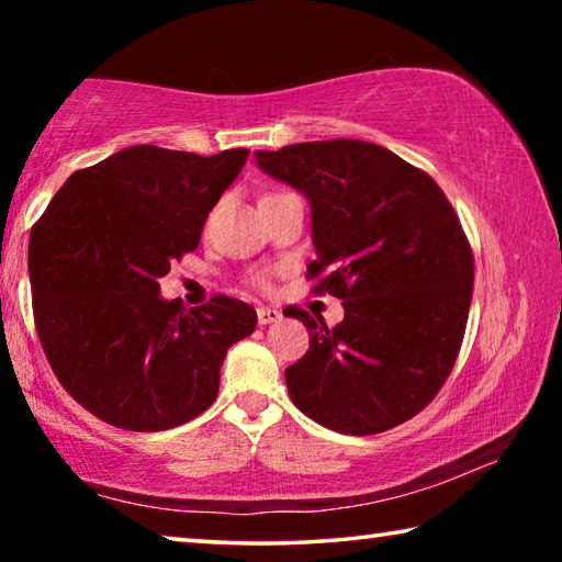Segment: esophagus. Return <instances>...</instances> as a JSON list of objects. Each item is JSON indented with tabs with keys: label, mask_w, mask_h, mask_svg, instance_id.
<instances>
[{
	"label": "esophagus",
	"mask_w": 562,
	"mask_h": 562,
	"mask_svg": "<svg viewBox=\"0 0 562 562\" xmlns=\"http://www.w3.org/2000/svg\"><path fill=\"white\" fill-rule=\"evenodd\" d=\"M282 312L274 307H258V322L260 325H272V322H280Z\"/></svg>",
	"instance_id": "34e87169"
}]
</instances>
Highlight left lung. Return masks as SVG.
Here are the masks:
<instances>
[{
  "label": "left lung",
  "instance_id": "1",
  "mask_svg": "<svg viewBox=\"0 0 562 562\" xmlns=\"http://www.w3.org/2000/svg\"><path fill=\"white\" fill-rule=\"evenodd\" d=\"M262 173L310 201L315 292L341 300L327 327L290 307L310 349L288 367L294 406L331 431L367 436L404 424L439 394L459 357L473 255L431 176L369 140L258 150Z\"/></svg>",
  "mask_w": 562,
  "mask_h": 562
}]
</instances>
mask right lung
<instances>
[{
  "label": "right lung",
  "instance_id": "obj_1",
  "mask_svg": "<svg viewBox=\"0 0 562 562\" xmlns=\"http://www.w3.org/2000/svg\"><path fill=\"white\" fill-rule=\"evenodd\" d=\"M247 148L198 156L131 146L76 170L30 235L34 322L66 392L128 431H166L215 402L221 367L252 335L250 304L160 297L170 262L201 243Z\"/></svg>",
  "mask_w": 562,
  "mask_h": 562
}]
</instances>
